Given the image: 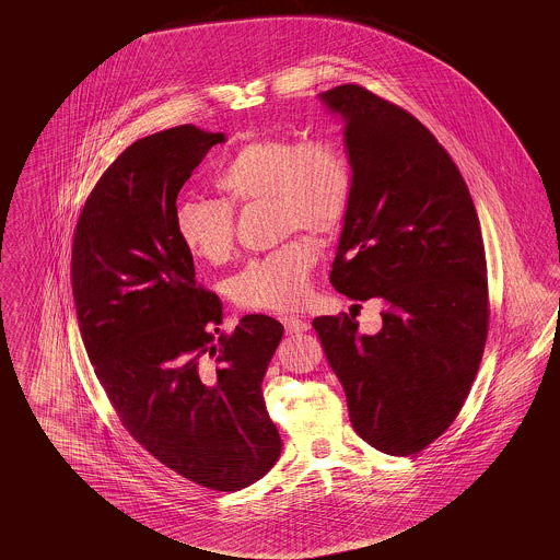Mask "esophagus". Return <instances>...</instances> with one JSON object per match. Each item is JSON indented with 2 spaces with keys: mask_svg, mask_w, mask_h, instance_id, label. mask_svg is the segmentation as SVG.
<instances>
[{
  "mask_svg": "<svg viewBox=\"0 0 560 560\" xmlns=\"http://www.w3.org/2000/svg\"><path fill=\"white\" fill-rule=\"evenodd\" d=\"M281 323L285 326V330H288L289 335H300V332L310 330V323L304 320V318H300V316H283Z\"/></svg>",
  "mask_w": 560,
  "mask_h": 560,
  "instance_id": "34e87169",
  "label": "esophagus"
}]
</instances>
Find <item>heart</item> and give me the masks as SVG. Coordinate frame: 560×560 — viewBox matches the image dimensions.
<instances>
[{"instance_id":"b5f03b06","label":"heart","mask_w":560,"mask_h":560,"mask_svg":"<svg viewBox=\"0 0 560 560\" xmlns=\"http://www.w3.org/2000/svg\"><path fill=\"white\" fill-rule=\"evenodd\" d=\"M220 201L185 199L174 211V232L190 258L225 262L234 250L232 209L271 203L279 234L337 232L353 199V170L339 141L314 137H256L240 145L213 176ZM318 242L295 236L269 255L253 258L232 279L237 304L289 310L300 304L318 262Z\"/></svg>"}]
</instances>
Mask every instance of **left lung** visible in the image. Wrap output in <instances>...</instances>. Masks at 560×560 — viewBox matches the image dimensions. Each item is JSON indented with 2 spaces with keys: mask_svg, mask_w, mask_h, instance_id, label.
<instances>
[{
  "mask_svg": "<svg viewBox=\"0 0 560 560\" xmlns=\"http://www.w3.org/2000/svg\"><path fill=\"white\" fill-rule=\"evenodd\" d=\"M345 122L353 199L330 283L351 300L382 298V330L320 316L324 353L347 394L357 435L410 456L454 423L489 330L480 223L458 166L405 108L355 84L320 94Z\"/></svg>",
  "mask_w": 560,
  "mask_h": 560,
  "instance_id": "1",
  "label": "left lung"
}]
</instances>
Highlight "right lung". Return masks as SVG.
<instances>
[{
    "label": "right lung",
    "mask_w": 560,
    "mask_h": 560,
    "mask_svg": "<svg viewBox=\"0 0 560 560\" xmlns=\"http://www.w3.org/2000/svg\"><path fill=\"white\" fill-rule=\"evenodd\" d=\"M223 141L180 125L120 153L75 225L71 289L85 351L122 427L176 475L232 492L281 454L262 377L283 326L248 314L215 339L220 298L197 285L174 232L180 188Z\"/></svg>",
    "instance_id": "add662e5"
}]
</instances>
